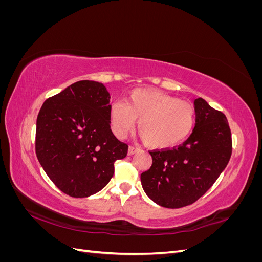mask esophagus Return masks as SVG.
Instances as JSON below:
<instances>
[{"label":"esophagus","mask_w":262,"mask_h":262,"mask_svg":"<svg viewBox=\"0 0 262 262\" xmlns=\"http://www.w3.org/2000/svg\"><path fill=\"white\" fill-rule=\"evenodd\" d=\"M139 150H140V148H139V147L130 145V146H129V148H128V155H133V154H136L137 152H139Z\"/></svg>","instance_id":"obj_1"}]
</instances>
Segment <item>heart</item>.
Returning <instances> with one entry per match:
<instances>
[{
	"label": "heart",
	"mask_w": 262,
	"mask_h": 262,
	"mask_svg": "<svg viewBox=\"0 0 262 262\" xmlns=\"http://www.w3.org/2000/svg\"><path fill=\"white\" fill-rule=\"evenodd\" d=\"M112 130L124 138L139 120L138 130L145 143L154 148H170L186 141L195 124L191 104L158 91L136 90L124 101H115L109 109Z\"/></svg>",
	"instance_id": "b5f03b06"
}]
</instances>
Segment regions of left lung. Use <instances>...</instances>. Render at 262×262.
I'll return each instance as SVG.
<instances>
[{"mask_svg":"<svg viewBox=\"0 0 262 262\" xmlns=\"http://www.w3.org/2000/svg\"><path fill=\"white\" fill-rule=\"evenodd\" d=\"M195 124L184 144L154 150L150 168L141 173L144 192L156 204L178 209L195 202L215 182L232 154V137L224 114L203 98L193 101Z\"/></svg>","mask_w":262,"mask_h":262,"instance_id":"8db88e82","label":"left lung"}]
</instances>
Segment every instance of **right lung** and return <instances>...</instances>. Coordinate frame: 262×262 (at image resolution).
<instances>
[{
	"instance_id": "right-lung-1",
	"label": "right lung",
	"mask_w": 262,
	"mask_h": 262,
	"mask_svg": "<svg viewBox=\"0 0 262 262\" xmlns=\"http://www.w3.org/2000/svg\"><path fill=\"white\" fill-rule=\"evenodd\" d=\"M110 94L95 81H78L47 99L37 117L36 154L61 191L86 198L106 187L114 163L128 145L110 129Z\"/></svg>"
}]
</instances>
